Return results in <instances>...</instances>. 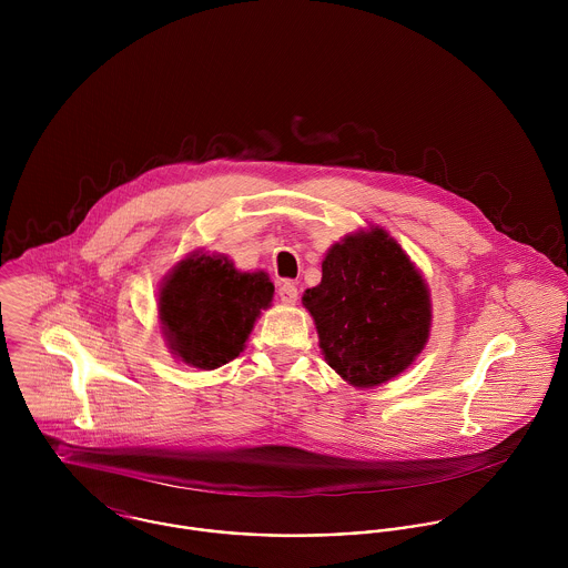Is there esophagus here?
I'll list each match as a JSON object with an SVG mask.
<instances>
[{
    "label": "esophagus",
    "instance_id": "34e87169",
    "mask_svg": "<svg viewBox=\"0 0 568 568\" xmlns=\"http://www.w3.org/2000/svg\"><path fill=\"white\" fill-rule=\"evenodd\" d=\"M277 295H280L282 304H295L297 297H300V291H297V286L293 282H284V284H280Z\"/></svg>",
    "mask_w": 568,
    "mask_h": 568
}]
</instances>
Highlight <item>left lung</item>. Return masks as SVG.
<instances>
[{
    "instance_id": "1",
    "label": "left lung",
    "mask_w": 568,
    "mask_h": 568,
    "mask_svg": "<svg viewBox=\"0 0 568 568\" xmlns=\"http://www.w3.org/2000/svg\"><path fill=\"white\" fill-rule=\"evenodd\" d=\"M302 304L327 365L349 385L378 387L415 361L430 332V293L385 230L347 234L322 262V282Z\"/></svg>"
}]
</instances>
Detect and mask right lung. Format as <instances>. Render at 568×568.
<instances>
[{
  "label": "right lung",
  "instance_id": "1",
  "mask_svg": "<svg viewBox=\"0 0 568 568\" xmlns=\"http://www.w3.org/2000/svg\"><path fill=\"white\" fill-rule=\"evenodd\" d=\"M273 291L264 271L243 273L225 255L190 253L160 288L168 347L181 363L199 369L234 361L260 313L271 306Z\"/></svg>",
  "mask_w": 568,
  "mask_h": 568
}]
</instances>
